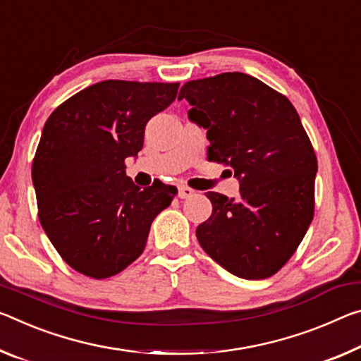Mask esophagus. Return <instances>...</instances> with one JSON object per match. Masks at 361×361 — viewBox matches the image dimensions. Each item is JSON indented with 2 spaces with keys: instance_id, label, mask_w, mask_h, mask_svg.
<instances>
[{
  "instance_id": "34e87169",
  "label": "esophagus",
  "mask_w": 361,
  "mask_h": 361,
  "mask_svg": "<svg viewBox=\"0 0 361 361\" xmlns=\"http://www.w3.org/2000/svg\"><path fill=\"white\" fill-rule=\"evenodd\" d=\"M194 194V190H191V188H188V186H180L178 188V197L180 199H188V197H191Z\"/></svg>"
}]
</instances>
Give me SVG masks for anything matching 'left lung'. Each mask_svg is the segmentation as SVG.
<instances>
[{
  "mask_svg": "<svg viewBox=\"0 0 361 361\" xmlns=\"http://www.w3.org/2000/svg\"><path fill=\"white\" fill-rule=\"evenodd\" d=\"M178 99L207 128L209 160L241 183L238 201L207 192L212 215L196 230L201 247L225 270L265 279L281 270L313 220L317 156L284 94L241 72L192 80Z\"/></svg>",
  "mask_w": 361,
  "mask_h": 361,
  "instance_id": "obj_1",
  "label": "left lung"
}]
</instances>
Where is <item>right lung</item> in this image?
Instances as JSON below:
<instances>
[{"label": "right lung", "mask_w": 361, "mask_h": 361, "mask_svg": "<svg viewBox=\"0 0 361 361\" xmlns=\"http://www.w3.org/2000/svg\"><path fill=\"white\" fill-rule=\"evenodd\" d=\"M178 87L106 80L62 102L44 123L32 164L38 219L62 260L85 276L104 279L133 263L152 220L173 201L175 186H136L125 159L142 149L146 123Z\"/></svg>", "instance_id": "obj_1"}]
</instances>
